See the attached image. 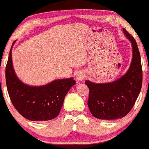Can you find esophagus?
<instances>
[{"mask_svg": "<svg viewBox=\"0 0 149 149\" xmlns=\"http://www.w3.org/2000/svg\"><path fill=\"white\" fill-rule=\"evenodd\" d=\"M85 77V74L82 72H78L76 75V79L78 81H82L83 80L84 78Z\"/></svg>", "mask_w": 149, "mask_h": 149, "instance_id": "34e87169", "label": "esophagus"}]
</instances>
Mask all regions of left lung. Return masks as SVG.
Here are the masks:
<instances>
[{"instance_id":"obj_1","label":"left lung","mask_w":149,"mask_h":149,"mask_svg":"<svg viewBox=\"0 0 149 149\" xmlns=\"http://www.w3.org/2000/svg\"><path fill=\"white\" fill-rule=\"evenodd\" d=\"M123 30L133 48L132 62L126 74L110 83L85 81L90 91L87 105L96 118L110 120L125 117L133 108L141 90L143 73L137 43L125 29Z\"/></svg>"}]
</instances>
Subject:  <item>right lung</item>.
Wrapping results in <instances>:
<instances>
[{"mask_svg": "<svg viewBox=\"0 0 149 149\" xmlns=\"http://www.w3.org/2000/svg\"><path fill=\"white\" fill-rule=\"evenodd\" d=\"M6 81L14 108L23 117L32 121H46L56 118L59 114L65 95L76 83L73 78H69L56 79L41 87L25 85L15 74L11 49L6 67Z\"/></svg>", "mask_w": 149, "mask_h": 149, "instance_id": "right-lung-1", "label": "right lung"}]
</instances>
